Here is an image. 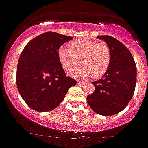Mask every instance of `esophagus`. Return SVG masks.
Instances as JSON below:
<instances>
[{
	"label": "esophagus",
	"instance_id": "1",
	"mask_svg": "<svg viewBox=\"0 0 148 148\" xmlns=\"http://www.w3.org/2000/svg\"><path fill=\"white\" fill-rule=\"evenodd\" d=\"M77 84H81V85H83L84 84V82L83 81H78V82H77Z\"/></svg>",
	"mask_w": 148,
	"mask_h": 148
}]
</instances>
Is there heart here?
<instances>
[{"label": "heart", "instance_id": "heart-1", "mask_svg": "<svg viewBox=\"0 0 148 148\" xmlns=\"http://www.w3.org/2000/svg\"><path fill=\"white\" fill-rule=\"evenodd\" d=\"M69 47L61 46L58 49V58L65 71L70 70L80 59L82 65L70 72V75L82 78L92 75L100 78L108 71L111 61L110 49L105 43L95 40H78Z\"/></svg>", "mask_w": 148, "mask_h": 148}]
</instances>
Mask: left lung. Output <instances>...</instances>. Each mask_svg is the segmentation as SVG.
Wrapping results in <instances>:
<instances>
[{"instance_id": "left-lung-1", "label": "left lung", "mask_w": 148, "mask_h": 148, "mask_svg": "<svg viewBox=\"0 0 148 148\" xmlns=\"http://www.w3.org/2000/svg\"><path fill=\"white\" fill-rule=\"evenodd\" d=\"M109 47L111 61L108 71L99 80L92 82L95 91L87 97L92 110L110 116L125 109L131 100L136 82V66L129 49L110 35H101Z\"/></svg>"}]
</instances>
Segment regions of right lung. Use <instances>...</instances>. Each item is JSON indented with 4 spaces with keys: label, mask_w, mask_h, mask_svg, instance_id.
<instances>
[{
    "label": "right lung",
    "mask_w": 148,
    "mask_h": 148,
    "mask_svg": "<svg viewBox=\"0 0 148 148\" xmlns=\"http://www.w3.org/2000/svg\"><path fill=\"white\" fill-rule=\"evenodd\" d=\"M73 38L47 32L31 40L21 53L16 73L18 92L28 106L47 112L61 103L76 81L66 75L58 49Z\"/></svg>",
    "instance_id": "add662e5"
}]
</instances>
